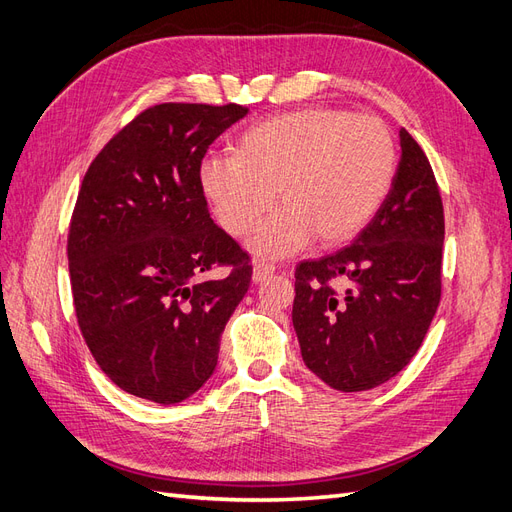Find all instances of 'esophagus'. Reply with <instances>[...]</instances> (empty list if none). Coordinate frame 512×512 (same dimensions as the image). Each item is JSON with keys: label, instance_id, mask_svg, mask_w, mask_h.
Instances as JSON below:
<instances>
[{"label": "esophagus", "instance_id": "1", "mask_svg": "<svg viewBox=\"0 0 512 512\" xmlns=\"http://www.w3.org/2000/svg\"><path fill=\"white\" fill-rule=\"evenodd\" d=\"M275 273V267L271 265V262H262V260H258V262H254V271H252V282L254 284H260V282H265L267 277H271Z\"/></svg>", "mask_w": 512, "mask_h": 512}]
</instances>
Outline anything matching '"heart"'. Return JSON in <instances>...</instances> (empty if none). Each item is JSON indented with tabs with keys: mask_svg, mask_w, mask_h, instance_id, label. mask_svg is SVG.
<instances>
[{
	"mask_svg": "<svg viewBox=\"0 0 512 512\" xmlns=\"http://www.w3.org/2000/svg\"><path fill=\"white\" fill-rule=\"evenodd\" d=\"M397 149L376 117L337 108H305L247 128L235 156H209L198 179L220 226L245 237L275 203L250 239L265 258L297 254L314 239L322 247L348 243L376 218L391 192Z\"/></svg>",
	"mask_w": 512,
	"mask_h": 512,
	"instance_id": "heart-1",
	"label": "heart"
}]
</instances>
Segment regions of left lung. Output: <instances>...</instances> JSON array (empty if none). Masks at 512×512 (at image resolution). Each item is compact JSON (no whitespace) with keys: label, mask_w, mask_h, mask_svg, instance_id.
<instances>
[{"label":"left lung","mask_w":512,"mask_h":512,"mask_svg":"<svg viewBox=\"0 0 512 512\" xmlns=\"http://www.w3.org/2000/svg\"><path fill=\"white\" fill-rule=\"evenodd\" d=\"M401 160L384 205L356 239L294 271L301 356L331 389L384 384L421 348L442 294L444 209L431 164L399 130ZM339 279L337 291L332 282Z\"/></svg>","instance_id":"1"}]
</instances>
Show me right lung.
I'll return each instance as SVG.
<instances>
[{"instance_id": "right-lung-1", "label": "right lung", "mask_w": 512, "mask_h": 512, "mask_svg": "<svg viewBox=\"0 0 512 512\" xmlns=\"http://www.w3.org/2000/svg\"><path fill=\"white\" fill-rule=\"evenodd\" d=\"M245 115L156 104L87 168L68 232L72 299L89 352L130 395L162 406L194 395L250 288V256L213 224L198 179L209 145ZM215 266L227 275L205 278Z\"/></svg>"}]
</instances>
